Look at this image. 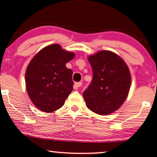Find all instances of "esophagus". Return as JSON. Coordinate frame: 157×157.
<instances>
[{"instance_id":"obj_1","label":"esophagus","mask_w":157,"mask_h":157,"mask_svg":"<svg viewBox=\"0 0 157 157\" xmlns=\"http://www.w3.org/2000/svg\"><path fill=\"white\" fill-rule=\"evenodd\" d=\"M82 82H75V85H74V88H75V89H79L80 86H82Z\"/></svg>"}]
</instances>
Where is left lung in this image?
<instances>
[{"mask_svg":"<svg viewBox=\"0 0 157 157\" xmlns=\"http://www.w3.org/2000/svg\"><path fill=\"white\" fill-rule=\"evenodd\" d=\"M93 77L82 93L88 109L98 115L113 113L128 95L131 77L123 59L109 51H101L89 58Z\"/></svg>","mask_w":157,"mask_h":157,"instance_id":"left-lung-1","label":"left lung"}]
</instances>
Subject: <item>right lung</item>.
Returning a JSON list of instances; mask_svg holds the SVG:
<instances>
[{"mask_svg":"<svg viewBox=\"0 0 157 157\" xmlns=\"http://www.w3.org/2000/svg\"><path fill=\"white\" fill-rule=\"evenodd\" d=\"M74 56V53L54 44L43 48L31 60L26 70V89L38 109L52 113L63 106L74 84L73 71L65 64Z\"/></svg>","mask_w":157,"mask_h":157,"instance_id":"add662e5","label":"right lung"}]
</instances>
